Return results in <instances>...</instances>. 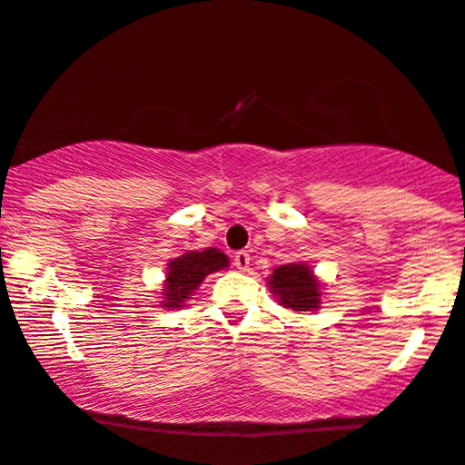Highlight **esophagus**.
Here are the masks:
<instances>
[{
  "label": "esophagus",
  "mask_w": 465,
  "mask_h": 465,
  "mask_svg": "<svg viewBox=\"0 0 465 465\" xmlns=\"http://www.w3.org/2000/svg\"><path fill=\"white\" fill-rule=\"evenodd\" d=\"M233 265H236V268L240 270V272H246L249 270V265H251V255L246 251H238L236 255H233Z\"/></svg>",
  "instance_id": "1"
}]
</instances>
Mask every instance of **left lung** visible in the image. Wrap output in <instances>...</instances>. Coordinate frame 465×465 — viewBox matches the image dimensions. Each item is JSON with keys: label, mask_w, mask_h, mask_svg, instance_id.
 Wrapping results in <instances>:
<instances>
[{"label": "left lung", "mask_w": 465, "mask_h": 465, "mask_svg": "<svg viewBox=\"0 0 465 465\" xmlns=\"http://www.w3.org/2000/svg\"><path fill=\"white\" fill-rule=\"evenodd\" d=\"M270 291L278 304L297 312H312L321 308V282L306 263L278 265L270 276Z\"/></svg>", "instance_id": "8db88e82"}]
</instances>
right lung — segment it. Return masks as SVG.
Wrapping results in <instances>:
<instances>
[{
  "instance_id": "right-lung-1",
  "label": "right lung",
  "mask_w": 465,
  "mask_h": 465,
  "mask_svg": "<svg viewBox=\"0 0 465 465\" xmlns=\"http://www.w3.org/2000/svg\"><path fill=\"white\" fill-rule=\"evenodd\" d=\"M229 259L219 249L189 251L184 255L172 259L168 263V276L163 287V308H181L189 295L200 287L203 278L213 272L227 268Z\"/></svg>"
}]
</instances>
